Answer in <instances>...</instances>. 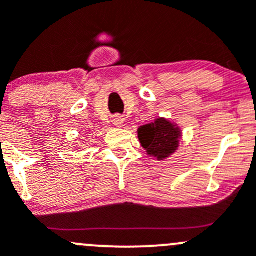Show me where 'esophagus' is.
<instances>
[{"mask_svg":"<svg viewBox=\"0 0 256 256\" xmlns=\"http://www.w3.org/2000/svg\"><path fill=\"white\" fill-rule=\"evenodd\" d=\"M112 122H114V125H116V126H121L124 124V118H122V116H120V115H115L112 118Z\"/></svg>","mask_w":256,"mask_h":256,"instance_id":"34e87169","label":"esophagus"}]
</instances>
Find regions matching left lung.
<instances>
[{
    "label": "left lung",
    "mask_w": 256,
    "mask_h": 256,
    "mask_svg": "<svg viewBox=\"0 0 256 256\" xmlns=\"http://www.w3.org/2000/svg\"><path fill=\"white\" fill-rule=\"evenodd\" d=\"M180 132L164 118H157L154 124H147L138 128V138L150 154L158 160L166 158L176 151Z\"/></svg>",
    "instance_id": "obj_1"
}]
</instances>
